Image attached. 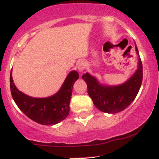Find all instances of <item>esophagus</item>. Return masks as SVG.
<instances>
[{"label":"esophagus","instance_id":"34e87169","mask_svg":"<svg viewBox=\"0 0 159 159\" xmlns=\"http://www.w3.org/2000/svg\"><path fill=\"white\" fill-rule=\"evenodd\" d=\"M85 68H86L85 62L80 61L79 63H78V70H79V72H81V73H83Z\"/></svg>","mask_w":159,"mask_h":159}]
</instances>
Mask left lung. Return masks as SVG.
Returning a JSON list of instances; mask_svg holds the SVG:
<instances>
[{
  "instance_id": "obj_1",
  "label": "left lung",
  "mask_w": 159,
  "mask_h": 159,
  "mask_svg": "<svg viewBox=\"0 0 159 159\" xmlns=\"http://www.w3.org/2000/svg\"><path fill=\"white\" fill-rule=\"evenodd\" d=\"M138 56V69L128 81L120 85L102 84L88 72L82 78L87 85V93L98 110L107 114H116L130 105L138 95L143 79V66L135 45Z\"/></svg>"
}]
</instances>
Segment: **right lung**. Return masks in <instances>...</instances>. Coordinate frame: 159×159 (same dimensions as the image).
<instances>
[{
  "label": "right lung",
  "instance_id": "1",
  "mask_svg": "<svg viewBox=\"0 0 159 159\" xmlns=\"http://www.w3.org/2000/svg\"><path fill=\"white\" fill-rule=\"evenodd\" d=\"M78 78V72L72 71L57 93L46 98H34L18 90L12 80L11 71V94L19 108L30 119L42 125H55L64 120L69 114L72 87Z\"/></svg>",
  "mask_w": 159,
  "mask_h": 159
}]
</instances>
